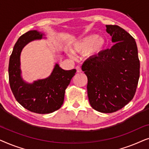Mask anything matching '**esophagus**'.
Instances as JSON below:
<instances>
[{"instance_id":"esophagus-1","label":"esophagus","mask_w":149,"mask_h":149,"mask_svg":"<svg viewBox=\"0 0 149 149\" xmlns=\"http://www.w3.org/2000/svg\"><path fill=\"white\" fill-rule=\"evenodd\" d=\"M76 69H77V72H81V68L80 66H77L76 67Z\"/></svg>"}]
</instances>
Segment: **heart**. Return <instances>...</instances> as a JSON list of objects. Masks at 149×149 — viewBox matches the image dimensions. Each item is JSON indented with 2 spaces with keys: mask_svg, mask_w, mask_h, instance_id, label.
I'll use <instances>...</instances> for the list:
<instances>
[{
  "mask_svg": "<svg viewBox=\"0 0 149 149\" xmlns=\"http://www.w3.org/2000/svg\"><path fill=\"white\" fill-rule=\"evenodd\" d=\"M106 46L107 40L104 37L99 36L95 34H91L83 36L74 42L72 49L75 53H86L87 56H95L100 54L104 50Z\"/></svg>",
  "mask_w": 149,
  "mask_h": 149,
  "instance_id": "b5f03b06",
  "label": "heart"
}]
</instances>
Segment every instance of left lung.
I'll use <instances>...</instances> for the list:
<instances>
[{
	"label": "left lung",
	"mask_w": 149,
	"mask_h": 149,
	"mask_svg": "<svg viewBox=\"0 0 149 149\" xmlns=\"http://www.w3.org/2000/svg\"><path fill=\"white\" fill-rule=\"evenodd\" d=\"M114 45L85 61L81 69L87 77V95L95 111L116 112L133 99L140 77L135 39L117 25H106Z\"/></svg>",
	"instance_id": "1"
}]
</instances>
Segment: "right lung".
<instances>
[{"label":"right lung","mask_w":149,"mask_h":149,"mask_svg":"<svg viewBox=\"0 0 149 149\" xmlns=\"http://www.w3.org/2000/svg\"><path fill=\"white\" fill-rule=\"evenodd\" d=\"M43 34L30 30L18 38L10 56L9 79L10 87L18 102L28 111L38 114H48L57 111L64 102L65 90L77 70H65L58 64L49 77L26 83L21 77L20 54L28 42L41 39Z\"/></svg>","instance_id":"right-lung-1"}]
</instances>
